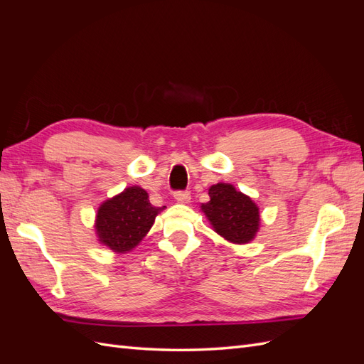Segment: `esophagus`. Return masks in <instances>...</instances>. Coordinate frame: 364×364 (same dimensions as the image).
Wrapping results in <instances>:
<instances>
[{
	"label": "esophagus",
	"mask_w": 364,
	"mask_h": 364,
	"mask_svg": "<svg viewBox=\"0 0 364 364\" xmlns=\"http://www.w3.org/2000/svg\"><path fill=\"white\" fill-rule=\"evenodd\" d=\"M174 199L179 203H188L191 200V194H190V191H176Z\"/></svg>",
	"instance_id": "34e87169"
}]
</instances>
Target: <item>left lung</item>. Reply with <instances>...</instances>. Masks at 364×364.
<instances>
[{
	"label": "left lung",
	"mask_w": 364,
	"mask_h": 364,
	"mask_svg": "<svg viewBox=\"0 0 364 364\" xmlns=\"http://www.w3.org/2000/svg\"><path fill=\"white\" fill-rule=\"evenodd\" d=\"M209 202L202 211L218 235L234 245H246L259 229V208L249 196L237 191L230 183H217L209 188Z\"/></svg>",
	"instance_id": "8db88e82"
}]
</instances>
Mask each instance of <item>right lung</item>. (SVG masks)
Masks as SVG:
<instances>
[{
	"instance_id": "obj_1",
	"label": "right lung",
	"mask_w": 364,
	"mask_h": 364,
	"mask_svg": "<svg viewBox=\"0 0 364 364\" xmlns=\"http://www.w3.org/2000/svg\"><path fill=\"white\" fill-rule=\"evenodd\" d=\"M165 206H153L141 186H129L103 202L95 217L98 241L117 253L136 247Z\"/></svg>"
}]
</instances>
